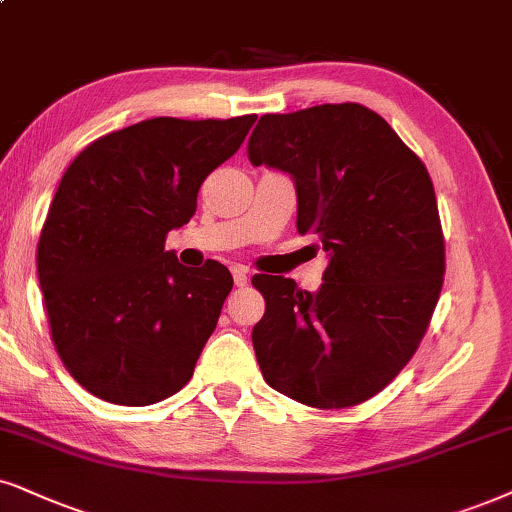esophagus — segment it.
<instances>
[{
	"label": "esophagus",
	"instance_id": "esophagus-1",
	"mask_svg": "<svg viewBox=\"0 0 512 512\" xmlns=\"http://www.w3.org/2000/svg\"><path fill=\"white\" fill-rule=\"evenodd\" d=\"M231 274H234V283H236L238 288L248 286V281H250V274H248V269L241 267V264H238V267L231 269Z\"/></svg>",
	"mask_w": 512,
	"mask_h": 512
}]
</instances>
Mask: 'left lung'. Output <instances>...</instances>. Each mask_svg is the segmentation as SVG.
Segmentation results:
<instances>
[{
	"instance_id": "1",
	"label": "left lung",
	"mask_w": 512,
	"mask_h": 512,
	"mask_svg": "<svg viewBox=\"0 0 512 512\" xmlns=\"http://www.w3.org/2000/svg\"><path fill=\"white\" fill-rule=\"evenodd\" d=\"M252 165L293 174L297 231L331 262L319 293L252 276L267 309L252 347L267 385L312 409L371 399L409 364L444 283V234L423 160L361 103L267 113Z\"/></svg>"
}]
</instances>
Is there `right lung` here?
<instances>
[{"label":"right lung","instance_id":"add662e5","mask_svg":"<svg viewBox=\"0 0 512 512\" xmlns=\"http://www.w3.org/2000/svg\"><path fill=\"white\" fill-rule=\"evenodd\" d=\"M255 120H144L92 141L63 174L37 276L58 357L94 397L148 406L191 380L234 278L215 260L181 267L165 238Z\"/></svg>","mask_w":512,"mask_h":512}]
</instances>
